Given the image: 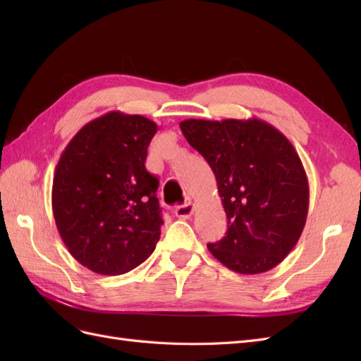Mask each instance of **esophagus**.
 Returning a JSON list of instances; mask_svg holds the SVG:
<instances>
[{
	"label": "esophagus",
	"mask_w": 361,
	"mask_h": 361,
	"mask_svg": "<svg viewBox=\"0 0 361 361\" xmlns=\"http://www.w3.org/2000/svg\"><path fill=\"white\" fill-rule=\"evenodd\" d=\"M194 209H195L194 203L188 202V203L178 206L176 209H174V214H176V216L180 218V220H187V218H190L194 214Z\"/></svg>",
	"instance_id": "1"
}]
</instances>
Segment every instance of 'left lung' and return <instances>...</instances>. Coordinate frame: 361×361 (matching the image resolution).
I'll use <instances>...</instances> for the list:
<instances>
[{"label":"left lung","mask_w":361,"mask_h":361,"mask_svg":"<svg viewBox=\"0 0 361 361\" xmlns=\"http://www.w3.org/2000/svg\"><path fill=\"white\" fill-rule=\"evenodd\" d=\"M188 143L209 164L227 215L221 241L207 244L215 259L239 274L277 267L302 233L309 180L290 141L259 118L179 123Z\"/></svg>","instance_id":"obj_1"}]
</instances>
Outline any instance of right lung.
Wrapping results in <instances>:
<instances>
[{"label": "right lung", "instance_id": "obj_1", "mask_svg": "<svg viewBox=\"0 0 361 361\" xmlns=\"http://www.w3.org/2000/svg\"><path fill=\"white\" fill-rule=\"evenodd\" d=\"M157 130L143 116L110 111L84 125L60 157L56 226L69 253L96 274L129 272L159 241V180L145 166Z\"/></svg>", "mask_w": 361, "mask_h": 361}]
</instances>
